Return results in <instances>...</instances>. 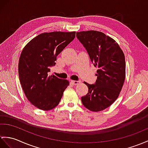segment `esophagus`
Wrapping results in <instances>:
<instances>
[{
	"label": "esophagus",
	"mask_w": 148,
	"mask_h": 148,
	"mask_svg": "<svg viewBox=\"0 0 148 148\" xmlns=\"http://www.w3.org/2000/svg\"><path fill=\"white\" fill-rule=\"evenodd\" d=\"M71 82H72V84H74V85H77L79 84L81 82L80 81H74V80H71Z\"/></svg>",
	"instance_id": "34e87169"
}]
</instances>
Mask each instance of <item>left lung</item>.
I'll return each instance as SVG.
<instances>
[{
  "label": "left lung",
  "mask_w": 148,
  "mask_h": 148,
  "mask_svg": "<svg viewBox=\"0 0 148 148\" xmlns=\"http://www.w3.org/2000/svg\"><path fill=\"white\" fill-rule=\"evenodd\" d=\"M87 50L91 62L98 68L94 84L84 82L87 95L81 97L82 104L92 112L109 107L119 97L125 78V61L123 51L111 37L98 31L76 33Z\"/></svg>",
  "instance_id": "8db88e82"
}]
</instances>
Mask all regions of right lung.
Masks as SVG:
<instances>
[{
	"label": "right lung",
	"instance_id": "1",
	"mask_svg": "<svg viewBox=\"0 0 148 148\" xmlns=\"http://www.w3.org/2000/svg\"><path fill=\"white\" fill-rule=\"evenodd\" d=\"M75 32L43 33L34 38L22 50L19 60V81L29 102L42 110L57 106L69 85L66 79L49 75L57 57L73 41Z\"/></svg>",
	"mask_w": 148,
	"mask_h": 148
}]
</instances>
